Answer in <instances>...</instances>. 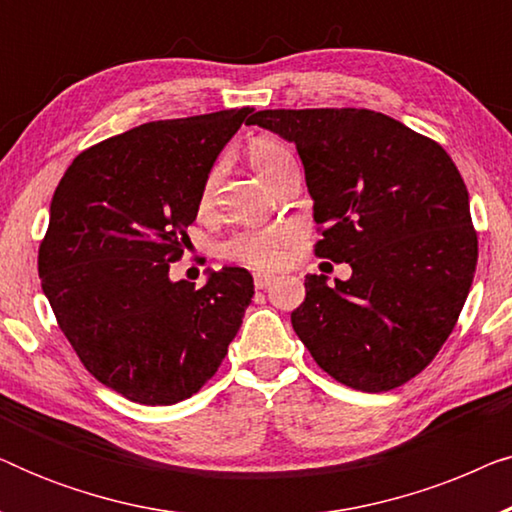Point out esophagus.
<instances>
[{"mask_svg":"<svg viewBox=\"0 0 512 512\" xmlns=\"http://www.w3.org/2000/svg\"><path fill=\"white\" fill-rule=\"evenodd\" d=\"M275 282V275H270V272H254V284L256 289H268V286Z\"/></svg>","mask_w":512,"mask_h":512,"instance_id":"1","label":"esophagus"}]
</instances>
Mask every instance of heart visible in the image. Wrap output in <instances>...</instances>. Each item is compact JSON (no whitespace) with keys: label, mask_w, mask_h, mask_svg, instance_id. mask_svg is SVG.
<instances>
[{"label":"heart","mask_w":512,"mask_h":512,"mask_svg":"<svg viewBox=\"0 0 512 512\" xmlns=\"http://www.w3.org/2000/svg\"><path fill=\"white\" fill-rule=\"evenodd\" d=\"M249 160L254 165V170L261 174L263 181H268L272 186L275 181L289 170H296V158L277 139H254L249 144ZM223 174V163L216 160L214 165H209L205 177L200 181L198 191V209L200 214H207L214 207L216 193H219ZM289 237V230L282 226H263V228H244L240 233L230 235L226 242L219 247V254L228 261L254 265V268H270V265L279 263V249Z\"/></svg>","instance_id":"obj_1"}]
</instances>
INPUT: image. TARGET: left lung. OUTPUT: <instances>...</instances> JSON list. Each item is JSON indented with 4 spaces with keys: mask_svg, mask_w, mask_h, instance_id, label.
<instances>
[{
    "mask_svg": "<svg viewBox=\"0 0 512 512\" xmlns=\"http://www.w3.org/2000/svg\"><path fill=\"white\" fill-rule=\"evenodd\" d=\"M251 125L296 144L321 240L347 282L305 277L293 331L352 389L412 380L457 324L478 263L464 179L433 139L370 109H265Z\"/></svg>",
    "mask_w": 512,
    "mask_h": 512,
    "instance_id": "1",
    "label": "left lung"
}]
</instances>
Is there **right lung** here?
Returning a JSON list of instances; mask_svg holds the SVG:
<instances>
[{
	"label": "right lung",
	"instance_id": "obj_1",
	"mask_svg": "<svg viewBox=\"0 0 512 512\" xmlns=\"http://www.w3.org/2000/svg\"><path fill=\"white\" fill-rule=\"evenodd\" d=\"M254 109L151 121L67 167L39 247L60 331L95 380L142 405L191 398L219 370L254 298L244 268L170 279L200 181Z\"/></svg>",
	"mask_w": 512,
	"mask_h": 512
}]
</instances>
